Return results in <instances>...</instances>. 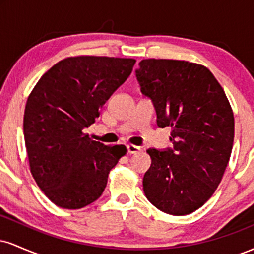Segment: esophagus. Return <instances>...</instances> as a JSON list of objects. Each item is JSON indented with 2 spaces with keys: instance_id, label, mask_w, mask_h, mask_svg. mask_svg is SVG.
Masks as SVG:
<instances>
[{
  "instance_id": "34e87169",
  "label": "esophagus",
  "mask_w": 254,
  "mask_h": 254,
  "mask_svg": "<svg viewBox=\"0 0 254 254\" xmlns=\"http://www.w3.org/2000/svg\"><path fill=\"white\" fill-rule=\"evenodd\" d=\"M127 153L129 154H137L141 151V148L137 147V145H133V144H127Z\"/></svg>"
}]
</instances>
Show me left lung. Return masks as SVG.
Masks as SVG:
<instances>
[{"instance_id":"left-lung-1","label":"left lung","mask_w":254,"mask_h":254,"mask_svg":"<svg viewBox=\"0 0 254 254\" xmlns=\"http://www.w3.org/2000/svg\"><path fill=\"white\" fill-rule=\"evenodd\" d=\"M136 76L153 100L157 125L171 127L173 148L148 149L143 178L148 200L180 216L199 209L220 185L234 141V115L211 71L189 61L148 58Z\"/></svg>"}]
</instances>
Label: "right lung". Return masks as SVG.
Segmentation results:
<instances>
[{"label": "right lung", "mask_w": 254, "mask_h": 254, "mask_svg": "<svg viewBox=\"0 0 254 254\" xmlns=\"http://www.w3.org/2000/svg\"><path fill=\"white\" fill-rule=\"evenodd\" d=\"M133 58L68 57L51 66L28 95L24 136L30 171L46 197L64 209L97 200L127 147L93 141L84 127L130 76Z\"/></svg>", "instance_id": "right-lung-1"}]
</instances>
